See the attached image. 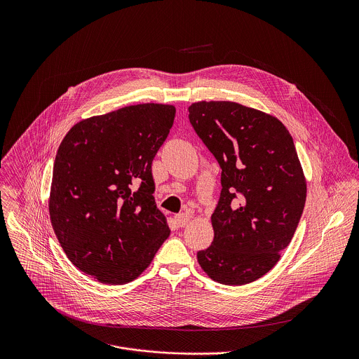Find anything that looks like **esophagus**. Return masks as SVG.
Returning a JSON list of instances; mask_svg holds the SVG:
<instances>
[{"mask_svg":"<svg viewBox=\"0 0 359 359\" xmlns=\"http://www.w3.org/2000/svg\"><path fill=\"white\" fill-rule=\"evenodd\" d=\"M189 219H191V215L189 214H187V212H181V214H177L175 215V224L178 225V226H185L188 222H189Z\"/></svg>","mask_w":359,"mask_h":359,"instance_id":"esophagus-1","label":"esophagus"}]
</instances>
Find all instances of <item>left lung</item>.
I'll list each match as a JSON object with an SVG mask.
<instances>
[{
  "instance_id": "left-lung-1",
  "label": "left lung",
  "mask_w": 359,
  "mask_h": 359,
  "mask_svg": "<svg viewBox=\"0 0 359 359\" xmlns=\"http://www.w3.org/2000/svg\"><path fill=\"white\" fill-rule=\"evenodd\" d=\"M189 121L221 167L211 215L214 239L198 252L205 273L222 285L255 282L279 261L302 218L307 184L286 127L235 102L192 103Z\"/></svg>"
}]
</instances>
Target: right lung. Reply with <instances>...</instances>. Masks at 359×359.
I'll return each instance as SVG.
<instances>
[{
  "instance_id": "right-lung-1",
  "label": "right lung",
  "mask_w": 359,
  "mask_h": 359,
  "mask_svg": "<svg viewBox=\"0 0 359 359\" xmlns=\"http://www.w3.org/2000/svg\"><path fill=\"white\" fill-rule=\"evenodd\" d=\"M174 117L171 104L126 106L77 123L57 149L52 228L67 258L102 283L140 276L170 235L152 161Z\"/></svg>"
}]
</instances>
